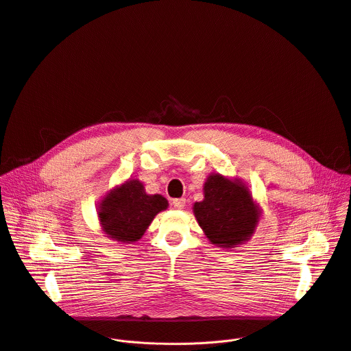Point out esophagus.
Wrapping results in <instances>:
<instances>
[{"mask_svg": "<svg viewBox=\"0 0 351 351\" xmlns=\"http://www.w3.org/2000/svg\"><path fill=\"white\" fill-rule=\"evenodd\" d=\"M172 206H173L176 210H183L184 206H186V199H184V198L172 199Z\"/></svg>", "mask_w": 351, "mask_h": 351, "instance_id": "34e87169", "label": "esophagus"}]
</instances>
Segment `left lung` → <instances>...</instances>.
<instances>
[{"instance_id": "8db88e82", "label": "left lung", "mask_w": 351, "mask_h": 351, "mask_svg": "<svg viewBox=\"0 0 351 351\" xmlns=\"http://www.w3.org/2000/svg\"><path fill=\"white\" fill-rule=\"evenodd\" d=\"M203 190V202L194 203L193 213L213 244L230 250L253 237L263 210L245 182L211 173Z\"/></svg>"}]
</instances>
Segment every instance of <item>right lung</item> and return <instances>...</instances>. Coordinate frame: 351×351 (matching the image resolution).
<instances>
[{
	"mask_svg": "<svg viewBox=\"0 0 351 351\" xmlns=\"http://www.w3.org/2000/svg\"><path fill=\"white\" fill-rule=\"evenodd\" d=\"M168 206L164 195L148 194L143 182L128 179L103 197L97 217L108 239L128 244L141 239L156 215Z\"/></svg>",
	"mask_w": 351,
	"mask_h": 351,
	"instance_id": "add662e5",
	"label": "right lung"
}]
</instances>
